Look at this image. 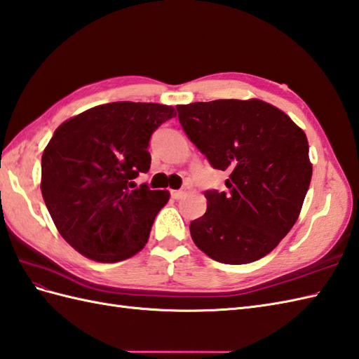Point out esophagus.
<instances>
[{
	"instance_id": "34e87169",
	"label": "esophagus",
	"mask_w": 359,
	"mask_h": 359,
	"mask_svg": "<svg viewBox=\"0 0 359 359\" xmlns=\"http://www.w3.org/2000/svg\"><path fill=\"white\" fill-rule=\"evenodd\" d=\"M187 194V189L185 188H182V189H177V191H172L171 193V196H172V198H176V200H179V198H182L183 196Z\"/></svg>"
}]
</instances>
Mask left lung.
Segmentation results:
<instances>
[{
	"mask_svg": "<svg viewBox=\"0 0 359 359\" xmlns=\"http://www.w3.org/2000/svg\"><path fill=\"white\" fill-rule=\"evenodd\" d=\"M176 108L198 151L212 168L229 172L228 193L206 191V212L189 224L196 246L224 264H246L269 254L292 229L311 185L304 131L260 99Z\"/></svg>",
	"mask_w": 359,
	"mask_h": 359,
	"instance_id": "8db88e82",
	"label": "left lung"
}]
</instances>
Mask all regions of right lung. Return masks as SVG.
<instances>
[{"mask_svg":"<svg viewBox=\"0 0 359 359\" xmlns=\"http://www.w3.org/2000/svg\"><path fill=\"white\" fill-rule=\"evenodd\" d=\"M170 105L111 102L56 128L41 159V191L62 238L101 263L122 262L145 246L168 191L136 185L151 165L149 139L174 118Z\"/></svg>","mask_w":359,"mask_h":359,"instance_id":"add662e5","label":"right lung"}]
</instances>
